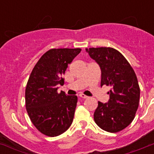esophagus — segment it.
Returning <instances> with one entry per match:
<instances>
[{"mask_svg": "<svg viewBox=\"0 0 154 154\" xmlns=\"http://www.w3.org/2000/svg\"><path fill=\"white\" fill-rule=\"evenodd\" d=\"M79 97H81V98H82V99H86V98H88V97H87L86 95H85V94H80Z\"/></svg>", "mask_w": 154, "mask_h": 154, "instance_id": "esophagus-1", "label": "esophagus"}]
</instances>
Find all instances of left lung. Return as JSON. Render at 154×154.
Here are the masks:
<instances>
[{
    "label": "left lung",
    "instance_id": "left-lung-1",
    "mask_svg": "<svg viewBox=\"0 0 154 154\" xmlns=\"http://www.w3.org/2000/svg\"><path fill=\"white\" fill-rule=\"evenodd\" d=\"M86 52L101 67V86L111 87L108 103L98 101L94 121L105 131H122L133 122L138 108L140 87L136 73L124 56L113 48H89Z\"/></svg>",
    "mask_w": 154,
    "mask_h": 154
}]
</instances>
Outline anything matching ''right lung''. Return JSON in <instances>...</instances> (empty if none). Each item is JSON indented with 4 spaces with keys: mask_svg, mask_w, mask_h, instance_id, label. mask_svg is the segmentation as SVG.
Instances as JSON below:
<instances>
[{
    "mask_svg": "<svg viewBox=\"0 0 154 154\" xmlns=\"http://www.w3.org/2000/svg\"><path fill=\"white\" fill-rule=\"evenodd\" d=\"M81 49H51L35 65L25 89V107L37 130L48 137L65 133L72 124L77 97L57 92L68 65Z\"/></svg>",
    "mask_w": 154,
    "mask_h": 154,
    "instance_id": "right-lung-1",
    "label": "right lung"
}]
</instances>
